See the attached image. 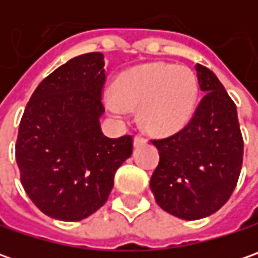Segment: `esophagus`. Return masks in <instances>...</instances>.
<instances>
[{"label": "esophagus", "mask_w": 258, "mask_h": 258, "mask_svg": "<svg viewBox=\"0 0 258 258\" xmlns=\"http://www.w3.org/2000/svg\"><path fill=\"white\" fill-rule=\"evenodd\" d=\"M146 144V138L141 136V135H136L134 138V145L135 146H141V145Z\"/></svg>", "instance_id": "1"}]
</instances>
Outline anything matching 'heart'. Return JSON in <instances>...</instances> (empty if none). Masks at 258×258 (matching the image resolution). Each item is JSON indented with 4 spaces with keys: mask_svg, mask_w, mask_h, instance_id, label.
<instances>
[{
    "mask_svg": "<svg viewBox=\"0 0 258 258\" xmlns=\"http://www.w3.org/2000/svg\"><path fill=\"white\" fill-rule=\"evenodd\" d=\"M198 90V79L189 67L152 63L120 76L114 85L116 93L104 94V104L117 117H124L129 109H139L145 131L169 135L192 117Z\"/></svg>",
    "mask_w": 258,
    "mask_h": 258,
    "instance_id": "1",
    "label": "heart"
}]
</instances>
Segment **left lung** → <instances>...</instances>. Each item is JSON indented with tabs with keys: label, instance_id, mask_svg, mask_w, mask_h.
I'll return each mask as SVG.
<instances>
[{
	"label": "left lung",
	"instance_id": "8db88e82",
	"mask_svg": "<svg viewBox=\"0 0 258 258\" xmlns=\"http://www.w3.org/2000/svg\"><path fill=\"white\" fill-rule=\"evenodd\" d=\"M195 70L205 94L185 127L152 141L159 164L151 178L158 205L189 221L217 213L228 201L244 154L235 103L210 69L197 64Z\"/></svg>",
	"mask_w": 258,
	"mask_h": 258
}]
</instances>
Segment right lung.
Masks as SVG:
<instances>
[{
    "instance_id": "add662e5",
    "label": "right lung",
    "mask_w": 258,
    "mask_h": 258,
    "mask_svg": "<svg viewBox=\"0 0 258 258\" xmlns=\"http://www.w3.org/2000/svg\"><path fill=\"white\" fill-rule=\"evenodd\" d=\"M104 82L102 53L77 55L47 76L25 106L15 144L20 179L35 207L55 220L96 213L132 155L131 135L112 139L100 129Z\"/></svg>"
}]
</instances>
